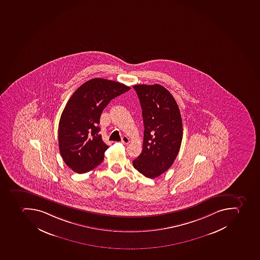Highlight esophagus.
Wrapping results in <instances>:
<instances>
[{"mask_svg": "<svg viewBox=\"0 0 260 260\" xmlns=\"http://www.w3.org/2000/svg\"><path fill=\"white\" fill-rule=\"evenodd\" d=\"M121 143L124 144H128L129 143V138L127 137V136H123L122 139H121Z\"/></svg>", "mask_w": 260, "mask_h": 260, "instance_id": "esophagus-1", "label": "esophagus"}]
</instances>
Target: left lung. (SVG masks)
Here are the masks:
<instances>
[{"label": "left lung", "mask_w": 260, "mask_h": 260, "mask_svg": "<svg viewBox=\"0 0 260 260\" xmlns=\"http://www.w3.org/2000/svg\"><path fill=\"white\" fill-rule=\"evenodd\" d=\"M141 104L144 143L141 154L133 166L142 175L154 179L168 171L179 153L183 124L179 106L162 85L133 86Z\"/></svg>", "instance_id": "1"}]
</instances>
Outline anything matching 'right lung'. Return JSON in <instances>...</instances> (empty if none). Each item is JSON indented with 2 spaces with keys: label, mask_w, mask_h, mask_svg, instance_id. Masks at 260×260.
<instances>
[{
  "label": "right lung",
  "mask_w": 260,
  "mask_h": 260,
  "mask_svg": "<svg viewBox=\"0 0 260 260\" xmlns=\"http://www.w3.org/2000/svg\"><path fill=\"white\" fill-rule=\"evenodd\" d=\"M129 89L117 81L93 78L71 96L58 124V147L74 172H89L102 163L108 146L99 135L100 116L112 99Z\"/></svg>",
  "instance_id": "obj_1"
}]
</instances>
